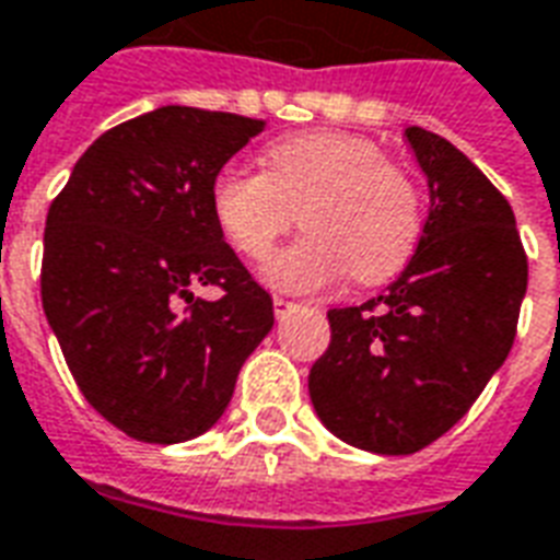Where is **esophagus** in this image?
Returning <instances> with one entry per match:
<instances>
[{
	"label": "esophagus",
	"mask_w": 560,
	"mask_h": 560,
	"mask_svg": "<svg viewBox=\"0 0 560 560\" xmlns=\"http://www.w3.org/2000/svg\"><path fill=\"white\" fill-rule=\"evenodd\" d=\"M272 308H276V317H284L293 308V303H288V300L276 296V300H272Z\"/></svg>",
	"instance_id": "esophagus-1"
}]
</instances>
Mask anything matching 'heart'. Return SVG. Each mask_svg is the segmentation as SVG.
Listing matches in <instances>:
<instances>
[{
  "mask_svg": "<svg viewBox=\"0 0 560 560\" xmlns=\"http://www.w3.org/2000/svg\"><path fill=\"white\" fill-rule=\"evenodd\" d=\"M264 167L219 171L209 203L228 243L252 260L272 255L303 219L308 231L267 264L272 288L320 291L345 272L375 284L411 260L422 233L420 191L372 140L341 131L291 135L269 143Z\"/></svg>",
  "mask_w": 560,
  "mask_h": 560,
  "instance_id": "b5f03b06",
  "label": "heart"
}]
</instances>
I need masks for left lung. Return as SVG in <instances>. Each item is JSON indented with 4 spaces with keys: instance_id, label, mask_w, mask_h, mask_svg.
Returning a JSON list of instances; mask_svg holds the SVG:
<instances>
[{
    "instance_id": "left-lung-1",
    "label": "left lung",
    "mask_w": 560,
    "mask_h": 560,
    "mask_svg": "<svg viewBox=\"0 0 560 560\" xmlns=\"http://www.w3.org/2000/svg\"><path fill=\"white\" fill-rule=\"evenodd\" d=\"M429 185L417 252L387 291L329 308L327 353L308 396L345 444L408 456L450 432L504 365L528 260L516 215L450 140L405 128Z\"/></svg>"
}]
</instances>
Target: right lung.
Instances as JSON below:
<instances>
[{"instance_id":"add662e5","label":"right lung","mask_w":560,"mask_h":560,"mask_svg":"<svg viewBox=\"0 0 560 560\" xmlns=\"http://www.w3.org/2000/svg\"><path fill=\"white\" fill-rule=\"evenodd\" d=\"M264 119L167 104L104 131L44 228L42 303L104 420L147 444L212 429L272 329V300L224 243L212 179ZM219 283L215 304L194 300Z\"/></svg>"}]
</instances>
